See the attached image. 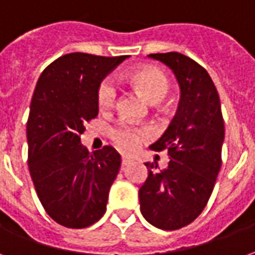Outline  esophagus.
I'll return each mask as SVG.
<instances>
[{
    "label": "esophagus",
    "instance_id": "34e87169",
    "mask_svg": "<svg viewBox=\"0 0 255 255\" xmlns=\"http://www.w3.org/2000/svg\"><path fill=\"white\" fill-rule=\"evenodd\" d=\"M131 159L130 157H126V156H122V167H125V166H129L130 163H131Z\"/></svg>",
    "mask_w": 255,
    "mask_h": 255
}]
</instances>
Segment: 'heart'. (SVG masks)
<instances>
[{
	"mask_svg": "<svg viewBox=\"0 0 255 255\" xmlns=\"http://www.w3.org/2000/svg\"><path fill=\"white\" fill-rule=\"evenodd\" d=\"M130 85L137 89L149 103H159L170 92L168 76L159 69L141 68L130 72L128 76ZM118 91L113 80L105 79L98 87L96 102L100 111H109L117 103ZM149 135L145 128H137L126 122H120L110 130V138L117 148L124 152H131Z\"/></svg>",
	"mask_w": 255,
	"mask_h": 255,
	"instance_id": "b5f03b06",
	"label": "heart"
}]
</instances>
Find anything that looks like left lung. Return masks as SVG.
Returning <instances> with one entry per match:
<instances>
[{
	"instance_id": "1",
	"label": "left lung",
	"mask_w": 255,
	"mask_h": 255,
	"mask_svg": "<svg viewBox=\"0 0 255 255\" xmlns=\"http://www.w3.org/2000/svg\"><path fill=\"white\" fill-rule=\"evenodd\" d=\"M174 72L181 100L174 120L152 150L167 149L164 171L145 163L148 178L138 190L140 209L152 226L179 230L201 215L222 167L224 120L217 89L201 65L181 53L149 54Z\"/></svg>"
}]
</instances>
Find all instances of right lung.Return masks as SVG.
<instances>
[{
  "label": "right lung",
  "mask_w": 255,
  "mask_h": 255,
  "mask_svg": "<svg viewBox=\"0 0 255 255\" xmlns=\"http://www.w3.org/2000/svg\"><path fill=\"white\" fill-rule=\"evenodd\" d=\"M128 57L66 54L44 69L33 91L27 121L29 174L44 211L61 226L85 228L105 215L121 156L110 145L89 153L80 137L98 117L102 80Z\"/></svg>",
  "instance_id": "right-lung-1"
}]
</instances>
